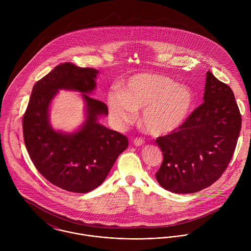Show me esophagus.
I'll use <instances>...</instances> for the list:
<instances>
[{
	"mask_svg": "<svg viewBox=\"0 0 251 251\" xmlns=\"http://www.w3.org/2000/svg\"><path fill=\"white\" fill-rule=\"evenodd\" d=\"M133 144H134L135 146H137V147H141V146H143L145 142H144V140L142 138H135V139L133 140Z\"/></svg>",
	"mask_w": 251,
	"mask_h": 251,
	"instance_id": "esophagus-1",
	"label": "esophagus"
}]
</instances>
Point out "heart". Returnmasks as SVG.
Instances as JSON below:
<instances>
[{
  "mask_svg": "<svg viewBox=\"0 0 251 251\" xmlns=\"http://www.w3.org/2000/svg\"><path fill=\"white\" fill-rule=\"evenodd\" d=\"M195 101L193 91L173 79L151 72L130 76L122 93L108 95L109 113L117 125L133 122L142 111L141 125L151 134L163 136L180 128L188 119Z\"/></svg>",
  "mask_w": 251,
  "mask_h": 251,
  "instance_id": "heart-1",
  "label": "heart"
}]
</instances>
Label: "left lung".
<instances>
[{
    "mask_svg": "<svg viewBox=\"0 0 251 251\" xmlns=\"http://www.w3.org/2000/svg\"><path fill=\"white\" fill-rule=\"evenodd\" d=\"M203 104L177 131L155 141L163 154L158 183L174 193H194L220 178L240 135L242 117L231 88L206 74Z\"/></svg>",
    "mask_w": 251,
    "mask_h": 251,
    "instance_id": "left-lung-1",
    "label": "left lung"
}]
</instances>
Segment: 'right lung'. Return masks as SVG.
<instances>
[{"label": "right lung", "instance_id": "right-lung-1", "mask_svg": "<svg viewBox=\"0 0 251 251\" xmlns=\"http://www.w3.org/2000/svg\"><path fill=\"white\" fill-rule=\"evenodd\" d=\"M99 74L70 63L57 66L36 82L23 118L24 141L37 171L54 185L76 193L100 186L128 146L125 135L99 122L108 115L106 104L90 97ZM61 89L81 93L85 104L84 122L71 133L50 124V107Z\"/></svg>", "mask_w": 251, "mask_h": 251}]
</instances>
